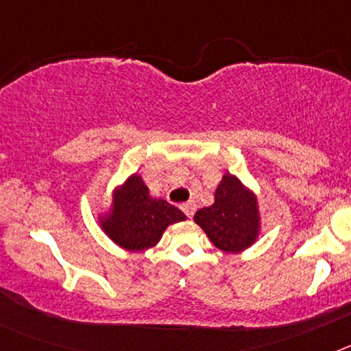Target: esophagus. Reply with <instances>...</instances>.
Returning <instances> with one entry per match:
<instances>
[{
    "label": "esophagus",
    "mask_w": 351,
    "mask_h": 351,
    "mask_svg": "<svg viewBox=\"0 0 351 351\" xmlns=\"http://www.w3.org/2000/svg\"><path fill=\"white\" fill-rule=\"evenodd\" d=\"M181 209H182V213L188 216V218H191V216L195 214V209H197V206H195L193 202H186V204H182Z\"/></svg>",
    "instance_id": "esophagus-1"
}]
</instances>
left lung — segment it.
I'll use <instances>...</instances> for the list:
<instances>
[{"mask_svg":"<svg viewBox=\"0 0 351 351\" xmlns=\"http://www.w3.org/2000/svg\"><path fill=\"white\" fill-rule=\"evenodd\" d=\"M193 219L202 226L210 243L226 253L246 250L258 235L260 218L255 195L230 173L223 176L213 206L197 210Z\"/></svg>","mask_w":351,"mask_h":351,"instance_id":"obj_1","label":"left lung"}]
</instances>
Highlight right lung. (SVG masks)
Masks as SVG:
<instances>
[{
    "mask_svg": "<svg viewBox=\"0 0 351 351\" xmlns=\"http://www.w3.org/2000/svg\"><path fill=\"white\" fill-rule=\"evenodd\" d=\"M186 219L184 214L163 198H153L141 176H132L114 191L112 214L101 221L117 246L142 251L154 246L169 225Z\"/></svg>",
    "mask_w": 351,
    "mask_h": 351,
    "instance_id": "1",
    "label": "right lung"
}]
</instances>
